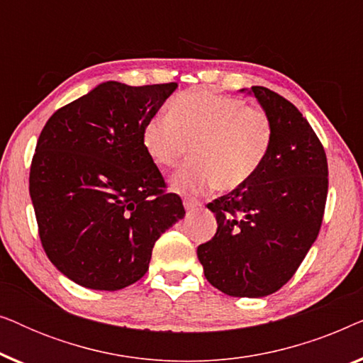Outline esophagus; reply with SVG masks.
<instances>
[{"label":"esophagus","instance_id":"1","mask_svg":"<svg viewBox=\"0 0 363 363\" xmlns=\"http://www.w3.org/2000/svg\"><path fill=\"white\" fill-rule=\"evenodd\" d=\"M183 206H185L186 211H195V210H198V208L201 206V203L196 201V200H193V198H186V200L183 201Z\"/></svg>","mask_w":363,"mask_h":363}]
</instances>
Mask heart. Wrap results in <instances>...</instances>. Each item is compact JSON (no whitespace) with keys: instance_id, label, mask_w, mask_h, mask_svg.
I'll list each match as a JSON object with an SVG mask.
<instances>
[{"instance_id":"obj_1","label":"heart","mask_w":363,"mask_h":363,"mask_svg":"<svg viewBox=\"0 0 363 363\" xmlns=\"http://www.w3.org/2000/svg\"><path fill=\"white\" fill-rule=\"evenodd\" d=\"M272 137L264 111L208 89L178 94L168 104V116L152 117L142 130L143 148L160 167H177L191 145L193 160L170 183L183 195L242 186L259 172Z\"/></svg>"}]
</instances>
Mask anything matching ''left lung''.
<instances>
[{"instance_id":"left-lung-1","label":"left lung","mask_w":363,"mask_h":363,"mask_svg":"<svg viewBox=\"0 0 363 363\" xmlns=\"http://www.w3.org/2000/svg\"><path fill=\"white\" fill-rule=\"evenodd\" d=\"M255 96L274 137L259 172L213 203L218 230L196 250L211 286L233 297H264L294 276L319 235L324 216V147L296 106L261 86Z\"/></svg>"}]
</instances>
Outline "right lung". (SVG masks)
Here are the masks:
<instances>
[{"label": "right lung", "instance_id": "1", "mask_svg": "<svg viewBox=\"0 0 363 363\" xmlns=\"http://www.w3.org/2000/svg\"><path fill=\"white\" fill-rule=\"evenodd\" d=\"M177 87L102 82L44 125L29 195L44 251L76 284L118 291L142 279L155 241L185 216L142 143Z\"/></svg>", "mask_w": 363, "mask_h": 363}]
</instances>
